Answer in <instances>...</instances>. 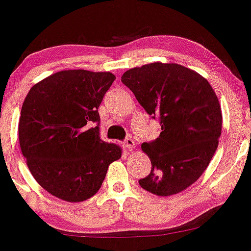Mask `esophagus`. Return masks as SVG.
I'll return each instance as SVG.
<instances>
[{
	"instance_id": "obj_1",
	"label": "esophagus",
	"mask_w": 251,
	"mask_h": 251,
	"mask_svg": "<svg viewBox=\"0 0 251 251\" xmlns=\"http://www.w3.org/2000/svg\"><path fill=\"white\" fill-rule=\"evenodd\" d=\"M124 146H125L126 149H127L128 151L133 150L134 147H135L134 140H133V139H131V138H127V139H126V140H125V143H124Z\"/></svg>"
}]
</instances>
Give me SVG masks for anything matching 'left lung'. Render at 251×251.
Instances as JSON below:
<instances>
[{"label":"left lung","instance_id":"1","mask_svg":"<svg viewBox=\"0 0 251 251\" xmlns=\"http://www.w3.org/2000/svg\"><path fill=\"white\" fill-rule=\"evenodd\" d=\"M122 81L161 133L141 150L152 164L139 185L158 196L185 191L206 171L219 145L222 112L213 87L198 72L175 63H151L129 69Z\"/></svg>","mask_w":251,"mask_h":251}]
</instances>
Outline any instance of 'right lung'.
<instances>
[{
  "label": "right lung",
  "mask_w": 251,
  "mask_h": 251,
  "mask_svg": "<svg viewBox=\"0 0 251 251\" xmlns=\"http://www.w3.org/2000/svg\"><path fill=\"white\" fill-rule=\"evenodd\" d=\"M114 79L111 72L63 70L35 84L24 99L21 151L39 186L60 200L91 198L111 162L122 158L118 145L99 137L98 107Z\"/></svg>",
  "instance_id": "right-lung-1"
}]
</instances>
